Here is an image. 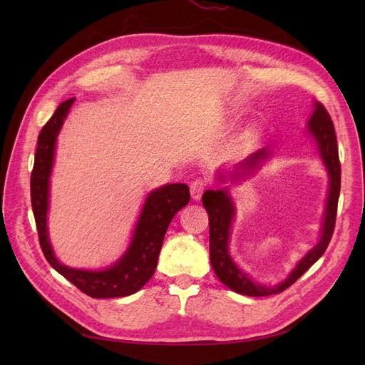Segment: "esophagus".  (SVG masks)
<instances>
[{"label":"esophagus","mask_w":365,"mask_h":365,"mask_svg":"<svg viewBox=\"0 0 365 365\" xmlns=\"http://www.w3.org/2000/svg\"><path fill=\"white\" fill-rule=\"evenodd\" d=\"M207 187V180L205 178H196L192 184H190V195L195 201H200L201 196Z\"/></svg>","instance_id":"1"}]
</instances>
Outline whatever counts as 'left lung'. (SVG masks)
Instances as JSON below:
<instances>
[{
  "mask_svg": "<svg viewBox=\"0 0 365 365\" xmlns=\"http://www.w3.org/2000/svg\"><path fill=\"white\" fill-rule=\"evenodd\" d=\"M307 130L309 134L315 138L319 153H322L323 163L327 169L329 195L322 227V237H319L318 244L297 263V267L284 282L275 286H264L252 282V279L248 277V274L239 269V267L233 262L228 252L230 228L236 212L235 204L228 195V190H207L202 196V204L208 213L210 224V262H212V267L217 275V279L237 294L250 297H267L283 292L286 288H289L291 284H294L300 279L302 275L323 256L330 239H332L341 189V164L338 157V145L332 118H330L327 109L322 103L315 102V109L311 118H309ZM271 155V148H263L257 152H254L244 163H240L237 165V169L235 175L231 176V180L244 178L247 173H250V170L256 169L257 164L269 158Z\"/></svg>",
  "mask_w": 365,
  "mask_h": 365,
  "instance_id": "obj_1",
  "label": "left lung"
}]
</instances>
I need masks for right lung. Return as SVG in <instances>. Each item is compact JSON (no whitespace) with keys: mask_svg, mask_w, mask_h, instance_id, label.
<instances>
[{"mask_svg":"<svg viewBox=\"0 0 365 365\" xmlns=\"http://www.w3.org/2000/svg\"><path fill=\"white\" fill-rule=\"evenodd\" d=\"M73 103L74 97L62 102L38 137L35 164L30 178V196L39 244L51 267L83 294L93 298L126 297L141 289L155 272L165 231L176 212L189 204L190 192L189 187L181 182L165 184L150 192L137 220L129 248L111 268L85 271L62 264L54 256L48 239L47 212L56 138Z\"/></svg>","mask_w":365,"mask_h":365,"instance_id":"add662e5","label":"right lung"}]
</instances>
